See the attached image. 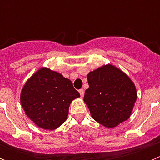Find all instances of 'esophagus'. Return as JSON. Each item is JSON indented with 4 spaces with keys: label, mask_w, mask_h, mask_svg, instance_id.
Returning a JSON list of instances; mask_svg holds the SVG:
<instances>
[{
    "label": "esophagus",
    "mask_w": 160,
    "mask_h": 160,
    "mask_svg": "<svg viewBox=\"0 0 160 160\" xmlns=\"http://www.w3.org/2000/svg\"><path fill=\"white\" fill-rule=\"evenodd\" d=\"M79 94L81 95V97L82 98L84 96V90L83 89H81V90H79Z\"/></svg>",
    "instance_id": "1"
}]
</instances>
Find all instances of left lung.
Here are the masks:
<instances>
[{"mask_svg": "<svg viewBox=\"0 0 160 160\" xmlns=\"http://www.w3.org/2000/svg\"><path fill=\"white\" fill-rule=\"evenodd\" d=\"M87 80L89 88L83 100L95 121L113 128L130 118L137 91L128 74L116 66L107 64L90 71Z\"/></svg>", "mask_w": 160, "mask_h": 160, "instance_id": "1", "label": "left lung"}]
</instances>
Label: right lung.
<instances>
[{"label": "right lung", "instance_id": "right-lung-1", "mask_svg": "<svg viewBox=\"0 0 160 160\" xmlns=\"http://www.w3.org/2000/svg\"><path fill=\"white\" fill-rule=\"evenodd\" d=\"M79 97L70 79L42 67L25 83L20 100L31 121L38 128L52 131L67 119L70 103Z\"/></svg>", "mask_w": 160, "mask_h": 160}]
</instances>
